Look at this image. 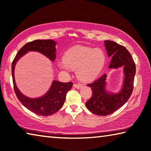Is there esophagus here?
<instances>
[{
    "label": "esophagus",
    "instance_id": "1",
    "mask_svg": "<svg viewBox=\"0 0 151 151\" xmlns=\"http://www.w3.org/2000/svg\"><path fill=\"white\" fill-rule=\"evenodd\" d=\"M73 87L75 88L79 89V88H81V87H82V85H81V84H78V83H74Z\"/></svg>",
    "mask_w": 151,
    "mask_h": 151
}]
</instances>
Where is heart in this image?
<instances>
[{"mask_svg":"<svg viewBox=\"0 0 151 151\" xmlns=\"http://www.w3.org/2000/svg\"><path fill=\"white\" fill-rule=\"evenodd\" d=\"M106 55L100 48L75 46L65 53L64 61L59 63L60 69L69 71L76 69L78 78L83 81H89L96 78L104 68Z\"/></svg>","mask_w":151,"mask_h":151,"instance_id":"1","label":"heart"}]
</instances>
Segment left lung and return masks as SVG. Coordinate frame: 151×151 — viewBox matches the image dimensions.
<instances>
[{"label":"left lung","instance_id":"left-lung-1","mask_svg":"<svg viewBox=\"0 0 151 151\" xmlns=\"http://www.w3.org/2000/svg\"><path fill=\"white\" fill-rule=\"evenodd\" d=\"M107 55L112 57L109 68L123 67V85L118 93H110L105 90L106 74H104L93 82L88 84L91 87L92 96L86 103V107L97 115H110L119 109L128 101L133 90L136 66L131 55L123 46L115 42L105 40Z\"/></svg>","mask_w":151,"mask_h":151}]
</instances>
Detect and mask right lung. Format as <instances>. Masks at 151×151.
<instances>
[{
	"label": "right lung",
	"instance_id": "right-lung-1",
	"mask_svg": "<svg viewBox=\"0 0 151 151\" xmlns=\"http://www.w3.org/2000/svg\"><path fill=\"white\" fill-rule=\"evenodd\" d=\"M55 45L56 42L52 40H36L26 44L16 55L12 63V76L14 89L17 97L22 104L28 110L41 116H49L56 113L63 106L66 94L72 88V82L62 83L54 81L49 91L44 96L38 98H29L25 96L18 89L14 80V67L17 61L30 51L41 53L50 60L55 59Z\"/></svg>",
	"mask_w": 151,
	"mask_h": 151
}]
</instances>
